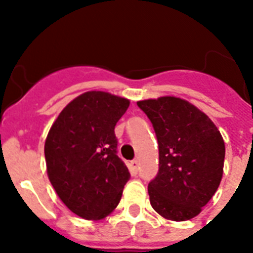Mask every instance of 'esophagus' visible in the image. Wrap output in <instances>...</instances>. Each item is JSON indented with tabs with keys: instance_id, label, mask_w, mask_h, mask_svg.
<instances>
[{
	"instance_id": "esophagus-1",
	"label": "esophagus",
	"mask_w": 253,
	"mask_h": 253,
	"mask_svg": "<svg viewBox=\"0 0 253 253\" xmlns=\"http://www.w3.org/2000/svg\"><path fill=\"white\" fill-rule=\"evenodd\" d=\"M130 170L132 174H138V170H139V164L136 160H132V162L130 163Z\"/></svg>"
}]
</instances>
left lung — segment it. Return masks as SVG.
<instances>
[{"label":"left lung","instance_id":"1","mask_svg":"<svg viewBox=\"0 0 253 253\" xmlns=\"http://www.w3.org/2000/svg\"><path fill=\"white\" fill-rule=\"evenodd\" d=\"M159 142V173L148 184L151 206L168 220L197 216L223 176L224 142L211 119L186 99L138 101Z\"/></svg>","mask_w":253,"mask_h":253}]
</instances>
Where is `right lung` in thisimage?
Masks as SVG:
<instances>
[{
    "label": "right lung",
    "instance_id": "1",
    "mask_svg": "<svg viewBox=\"0 0 253 253\" xmlns=\"http://www.w3.org/2000/svg\"><path fill=\"white\" fill-rule=\"evenodd\" d=\"M128 106V99L107 91H85L61 110L48 131L49 181L63 204L84 219H103L114 211L130 180L114 134Z\"/></svg>",
    "mask_w": 253,
    "mask_h": 253
}]
</instances>
